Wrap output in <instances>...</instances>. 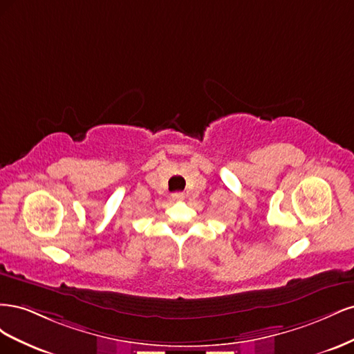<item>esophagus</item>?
<instances>
[{
	"label": "esophagus",
	"mask_w": 354,
	"mask_h": 354,
	"mask_svg": "<svg viewBox=\"0 0 354 354\" xmlns=\"http://www.w3.org/2000/svg\"><path fill=\"white\" fill-rule=\"evenodd\" d=\"M171 196H173V199H174V201H181V199H185V194H181V192H176V194H173Z\"/></svg>",
	"instance_id": "esophagus-1"
}]
</instances>
